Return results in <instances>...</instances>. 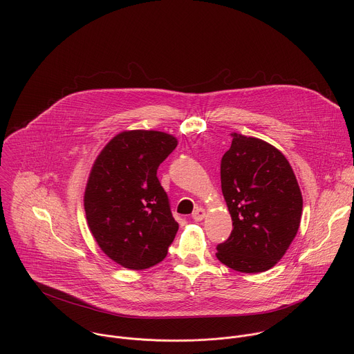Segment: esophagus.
<instances>
[{
    "mask_svg": "<svg viewBox=\"0 0 354 354\" xmlns=\"http://www.w3.org/2000/svg\"><path fill=\"white\" fill-rule=\"evenodd\" d=\"M205 217H206V210L201 209V207H197V209L193 212V214H192V218H193L194 221H201Z\"/></svg>",
    "mask_w": 354,
    "mask_h": 354,
    "instance_id": "esophagus-1",
    "label": "esophagus"
}]
</instances>
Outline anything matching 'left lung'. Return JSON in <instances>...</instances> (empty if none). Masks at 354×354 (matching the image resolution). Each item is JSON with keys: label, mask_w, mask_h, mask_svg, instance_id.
<instances>
[{"label": "left lung", "mask_w": 354, "mask_h": 354, "mask_svg": "<svg viewBox=\"0 0 354 354\" xmlns=\"http://www.w3.org/2000/svg\"><path fill=\"white\" fill-rule=\"evenodd\" d=\"M221 160V190L232 232L217 259L242 273L272 269L299 228L302 196L287 158L272 144L232 133Z\"/></svg>", "instance_id": "obj_1"}]
</instances>
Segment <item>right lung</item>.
<instances>
[{
    "label": "right lung",
    "mask_w": 354,
    "mask_h": 354,
    "mask_svg": "<svg viewBox=\"0 0 354 354\" xmlns=\"http://www.w3.org/2000/svg\"><path fill=\"white\" fill-rule=\"evenodd\" d=\"M178 140L156 130L115 136L93 162L84 194L88 227L113 262L131 270L162 262L178 223L157 178Z\"/></svg>",
    "instance_id": "add662e5"
}]
</instances>
